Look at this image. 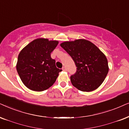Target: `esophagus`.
Wrapping results in <instances>:
<instances>
[{
  "label": "esophagus",
  "instance_id": "obj_1",
  "mask_svg": "<svg viewBox=\"0 0 129 129\" xmlns=\"http://www.w3.org/2000/svg\"><path fill=\"white\" fill-rule=\"evenodd\" d=\"M62 70L63 71H67V68L66 67H63L62 68Z\"/></svg>",
  "mask_w": 129,
  "mask_h": 129
}]
</instances>
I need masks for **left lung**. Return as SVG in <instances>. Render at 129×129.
I'll use <instances>...</instances> for the list:
<instances>
[{"instance_id": "obj_1", "label": "left lung", "mask_w": 129, "mask_h": 129, "mask_svg": "<svg viewBox=\"0 0 129 129\" xmlns=\"http://www.w3.org/2000/svg\"><path fill=\"white\" fill-rule=\"evenodd\" d=\"M61 47L71 56L77 71L70 77L74 86L82 91L95 90L104 81L109 72L105 55L90 41L83 39L66 41Z\"/></svg>"}]
</instances>
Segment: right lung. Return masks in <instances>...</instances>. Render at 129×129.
<instances>
[{
	"label": "right lung",
	"mask_w": 129,
	"mask_h": 129,
	"mask_svg": "<svg viewBox=\"0 0 129 129\" xmlns=\"http://www.w3.org/2000/svg\"><path fill=\"white\" fill-rule=\"evenodd\" d=\"M58 41L38 38L27 44L18 55L16 70L22 82L35 91H42L52 86L62 70L56 68L51 53Z\"/></svg>",
	"instance_id": "add662e5"
}]
</instances>
